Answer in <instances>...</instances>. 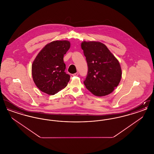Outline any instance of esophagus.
I'll return each mask as SVG.
<instances>
[{
	"instance_id": "1",
	"label": "esophagus",
	"mask_w": 154,
	"mask_h": 154,
	"mask_svg": "<svg viewBox=\"0 0 154 154\" xmlns=\"http://www.w3.org/2000/svg\"><path fill=\"white\" fill-rule=\"evenodd\" d=\"M72 75H73V76H77V75H79V73L77 72V73H75L73 74Z\"/></svg>"
}]
</instances>
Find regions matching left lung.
<instances>
[{
	"mask_svg": "<svg viewBox=\"0 0 154 154\" xmlns=\"http://www.w3.org/2000/svg\"><path fill=\"white\" fill-rule=\"evenodd\" d=\"M81 47L88 65V74L84 81L86 88L96 96L109 95L121 79L119 61L101 42L84 41Z\"/></svg>",
	"mask_w": 154,
	"mask_h": 154,
	"instance_id": "1",
	"label": "left lung"
}]
</instances>
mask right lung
<instances>
[{"label": "right lung", "instance_id": "obj_1", "mask_svg": "<svg viewBox=\"0 0 154 154\" xmlns=\"http://www.w3.org/2000/svg\"><path fill=\"white\" fill-rule=\"evenodd\" d=\"M70 47L67 40H56L46 44L32 65V78L42 92L53 95L64 89L70 80L65 72L63 56Z\"/></svg>", "mask_w": 154, "mask_h": 154}]
</instances>
